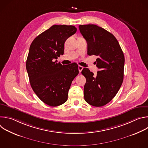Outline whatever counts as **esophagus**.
<instances>
[{
  "label": "esophagus",
  "instance_id": "esophagus-1",
  "mask_svg": "<svg viewBox=\"0 0 148 148\" xmlns=\"http://www.w3.org/2000/svg\"><path fill=\"white\" fill-rule=\"evenodd\" d=\"M82 69H83V67H82V66H78V70H79V73L81 72V71L82 70Z\"/></svg>",
  "mask_w": 148,
  "mask_h": 148
}]
</instances>
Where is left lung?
I'll return each instance as SVG.
<instances>
[{"instance_id": "8db88e82", "label": "left lung", "mask_w": 148, "mask_h": 148, "mask_svg": "<svg viewBox=\"0 0 148 148\" xmlns=\"http://www.w3.org/2000/svg\"><path fill=\"white\" fill-rule=\"evenodd\" d=\"M79 29L87 43V54L98 57L95 63L99 69L97 75L87 68L82 74L86 78L84 99L94 107H102L110 102L123 82L125 58L115 36L95 25H79Z\"/></svg>"}]
</instances>
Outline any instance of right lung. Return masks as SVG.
I'll return each mask as SVG.
<instances>
[{
    "mask_svg": "<svg viewBox=\"0 0 148 148\" xmlns=\"http://www.w3.org/2000/svg\"><path fill=\"white\" fill-rule=\"evenodd\" d=\"M76 32L74 26L53 25L37 36L30 46L26 66L30 85L49 106L67 101L71 82L79 73L77 63L62 66L54 61L64 54L65 41Z\"/></svg>",
    "mask_w": 148,
    "mask_h": 148,
    "instance_id": "1",
    "label": "right lung"
}]
</instances>
